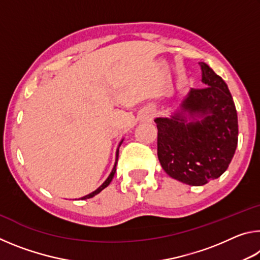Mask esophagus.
I'll return each instance as SVG.
<instances>
[{"label":"esophagus","instance_id":"1","mask_svg":"<svg viewBox=\"0 0 260 260\" xmlns=\"http://www.w3.org/2000/svg\"><path fill=\"white\" fill-rule=\"evenodd\" d=\"M153 116H155V113H153V111H151V110H148V111H146V112L143 113L142 120L143 121H151Z\"/></svg>","mask_w":260,"mask_h":260}]
</instances>
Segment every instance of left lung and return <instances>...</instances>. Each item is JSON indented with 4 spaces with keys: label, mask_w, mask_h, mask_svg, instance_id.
Returning <instances> with one entry per match:
<instances>
[{
    "label": "left lung",
    "mask_w": 260,
    "mask_h": 260,
    "mask_svg": "<svg viewBox=\"0 0 260 260\" xmlns=\"http://www.w3.org/2000/svg\"><path fill=\"white\" fill-rule=\"evenodd\" d=\"M205 88H191L171 118H156L157 155L165 172L190 186L218 179L237 147L236 108L226 82L201 61Z\"/></svg>",
    "instance_id": "left-lung-1"
}]
</instances>
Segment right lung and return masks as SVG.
I'll return each mask as SVG.
<instances>
[{
	"label": "right lung",
	"mask_w": 260,
	"mask_h": 260,
	"mask_svg": "<svg viewBox=\"0 0 260 260\" xmlns=\"http://www.w3.org/2000/svg\"><path fill=\"white\" fill-rule=\"evenodd\" d=\"M121 143H122V140L120 141V143H119V147L121 146ZM119 147H118V149H117V153H116V162H114V166H113V169H112V171H111V173H110V175L108 177V179L105 180V181L102 183V186H100L98 189H96L95 191H93V192H90L89 195H86V196H83V197H81V200H87V199H91V197H94L95 195H98L99 192H101L103 190L104 188H107L109 184H110V182L112 181V179H113V175H114V173H116V166H117V160H118V155H119Z\"/></svg>",
	"instance_id": "1"
}]
</instances>
